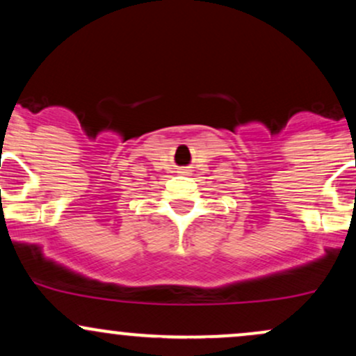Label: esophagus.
Instances as JSON below:
<instances>
[{
    "mask_svg": "<svg viewBox=\"0 0 356 356\" xmlns=\"http://www.w3.org/2000/svg\"><path fill=\"white\" fill-rule=\"evenodd\" d=\"M181 174H187V172H186V170H181Z\"/></svg>",
    "mask_w": 356,
    "mask_h": 356,
    "instance_id": "1",
    "label": "esophagus"
}]
</instances>
